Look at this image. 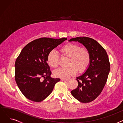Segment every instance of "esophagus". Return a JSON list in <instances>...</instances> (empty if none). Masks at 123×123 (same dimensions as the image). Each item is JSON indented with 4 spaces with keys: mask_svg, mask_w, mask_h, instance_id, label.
Returning a JSON list of instances; mask_svg holds the SVG:
<instances>
[{
    "mask_svg": "<svg viewBox=\"0 0 123 123\" xmlns=\"http://www.w3.org/2000/svg\"><path fill=\"white\" fill-rule=\"evenodd\" d=\"M62 81H69V79H62Z\"/></svg>",
    "mask_w": 123,
    "mask_h": 123,
    "instance_id": "obj_1",
    "label": "esophagus"
}]
</instances>
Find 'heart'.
Returning <instances> with one entry per match:
<instances>
[{
    "label": "heart",
    "mask_w": 123,
    "mask_h": 123,
    "mask_svg": "<svg viewBox=\"0 0 123 123\" xmlns=\"http://www.w3.org/2000/svg\"><path fill=\"white\" fill-rule=\"evenodd\" d=\"M62 56L68 57L65 68H59L55 70L53 74L56 77L67 78L75 74L77 71L79 73L84 71L88 68L90 62V55L85 48L78 45L68 43L59 49ZM48 65L55 68L59 64V57L54 51H51L47 58Z\"/></svg>",
    "instance_id": "b5f03b06"
}]
</instances>
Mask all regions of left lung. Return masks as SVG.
<instances>
[{
  "mask_svg": "<svg viewBox=\"0 0 123 123\" xmlns=\"http://www.w3.org/2000/svg\"><path fill=\"white\" fill-rule=\"evenodd\" d=\"M68 41L82 44L90 55L88 68L84 73L77 77L78 87L71 93L81 103L92 102L101 94L108 79L110 65L107 53L104 48L92 38L79 37Z\"/></svg>",
  "mask_w": 123,
  "mask_h": 123,
  "instance_id": "obj_1",
  "label": "left lung"
}]
</instances>
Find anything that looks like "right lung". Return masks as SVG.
I'll use <instances>...</instances> for the list:
<instances>
[{
    "label": "right lung",
    "instance_id": "obj_1",
    "mask_svg": "<svg viewBox=\"0 0 123 123\" xmlns=\"http://www.w3.org/2000/svg\"><path fill=\"white\" fill-rule=\"evenodd\" d=\"M67 39L41 38L23 48L15 61V79L26 98L34 102H41L52 92L55 84L60 81L59 78L51 77L47 58L50 52Z\"/></svg>",
    "mask_w": 123,
    "mask_h": 123
}]
</instances>
